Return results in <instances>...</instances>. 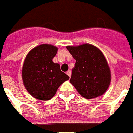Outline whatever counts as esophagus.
Returning <instances> with one entry per match:
<instances>
[{"label": "esophagus", "mask_w": 133, "mask_h": 133, "mask_svg": "<svg viewBox=\"0 0 133 133\" xmlns=\"http://www.w3.org/2000/svg\"><path fill=\"white\" fill-rule=\"evenodd\" d=\"M66 74L69 76V77H70V76H71V71H70V70H68L66 72Z\"/></svg>", "instance_id": "34e87169"}]
</instances>
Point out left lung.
<instances>
[{
    "label": "left lung",
    "instance_id": "1",
    "mask_svg": "<svg viewBox=\"0 0 133 133\" xmlns=\"http://www.w3.org/2000/svg\"><path fill=\"white\" fill-rule=\"evenodd\" d=\"M66 48L76 60L70 82L86 99L103 95L111 82V71L102 51L90 44Z\"/></svg>",
    "mask_w": 133,
    "mask_h": 133
}]
</instances>
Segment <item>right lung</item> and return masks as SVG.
I'll use <instances>...</instances> for the list:
<instances>
[{
	"mask_svg": "<svg viewBox=\"0 0 133 133\" xmlns=\"http://www.w3.org/2000/svg\"><path fill=\"white\" fill-rule=\"evenodd\" d=\"M57 50L52 44H40L33 48L25 58L22 80L28 92L35 99H52L59 86L69 79V76L61 71L60 65L52 62Z\"/></svg>",
	"mask_w": 133,
	"mask_h": 133,
	"instance_id": "1",
	"label": "right lung"
}]
</instances>
